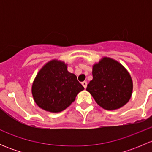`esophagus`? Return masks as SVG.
<instances>
[{
    "label": "esophagus",
    "instance_id": "34e87169",
    "mask_svg": "<svg viewBox=\"0 0 152 152\" xmlns=\"http://www.w3.org/2000/svg\"><path fill=\"white\" fill-rule=\"evenodd\" d=\"M82 85L84 87H85V88H86V87H87V82H86V81H84V82H82Z\"/></svg>",
    "mask_w": 152,
    "mask_h": 152
}]
</instances>
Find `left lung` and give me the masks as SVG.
<instances>
[{"mask_svg": "<svg viewBox=\"0 0 152 152\" xmlns=\"http://www.w3.org/2000/svg\"><path fill=\"white\" fill-rule=\"evenodd\" d=\"M132 90L130 74L117 61L104 57L93 66V79L87 90L102 108L113 110L122 107L129 101Z\"/></svg>", "mask_w": 152, "mask_h": 152, "instance_id": "left-lung-1", "label": "left lung"}]
</instances>
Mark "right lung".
Instances as JSON below:
<instances>
[{"instance_id":"obj_1","label":"right lung","mask_w":152,"mask_h":152,"mask_svg":"<svg viewBox=\"0 0 152 152\" xmlns=\"http://www.w3.org/2000/svg\"><path fill=\"white\" fill-rule=\"evenodd\" d=\"M84 89L76 75L67 71L65 62L53 59L38 72L31 92L35 103L40 108L59 113L71 104Z\"/></svg>"}]
</instances>
